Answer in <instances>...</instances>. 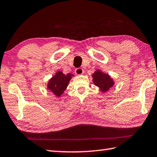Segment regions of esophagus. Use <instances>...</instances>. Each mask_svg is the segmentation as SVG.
<instances>
[{
  "label": "esophagus",
  "mask_w": 157,
  "mask_h": 157,
  "mask_svg": "<svg viewBox=\"0 0 157 157\" xmlns=\"http://www.w3.org/2000/svg\"><path fill=\"white\" fill-rule=\"evenodd\" d=\"M75 74L78 75H82L83 73H84V69H82V68H78V69H75Z\"/></svg>",
  "instance_id": "obj_1"
}]
</instances>
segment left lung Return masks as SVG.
I'll list each match as a JSON object with an SVG mask.
<instances>
[{
  "label": "left lung",
  "mask_w": 157,
  "mask_h": 157,
  "mask_svg": "<svg viewBox=\"0 0 157 157\" xmlns=\"http://www.w3.org/2000/svg\"><path fill=\"white\" fill-rule=\"evenodd\" d=\"M93 82L102 93H106L113 86L115 82L109 74L103 73L100 69H97L92 75Z\"/></svg>",
  "instance_id": "1"
}]
</instances>
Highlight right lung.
Segmentation results:
<instances>
[{
  "mask_svg": "<svg viewBox=\"0 0 157 157\" xmlns=\"http://www.w3.org/2000/svg\"><path fill=\"white\" fill-rule=\"evenodd\" d=\"M72 77H74V75L71 73L65 75L61 71H58L48 81L47 89L56 97H60L68 86Z\"/></svg>",
  "mask_w": 157,
  "mask_h": 157,
  "instance_id": "add662e5",
  "label": "right lung"
}]
</instances>
